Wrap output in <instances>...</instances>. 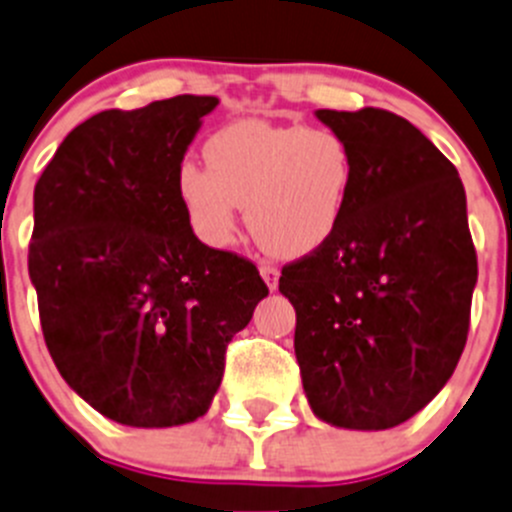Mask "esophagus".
Instances as JSON below:
<instances>
[{"label":"esophagus","instance_id":"obj_1","mask_svg":"<svg viewBox=\"0 0 512 512\" xmlns=\"http://www.w3.org/2000/svg\"><path fill=\"white\" fill-rule=\"evenodd\" d=\"M260 275L262 280H265V285L270 287V290H277V282H280V270L272 265H260Z\"/></svg>","mask_w":512,"mask_h":512}]
</instances>
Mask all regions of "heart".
Masks as SVG:
<instances>
[{
  "mask_svg": "<svg viewBox=\"0 0 512 512\" xmlns=\"http://www.w3.org/2000/svg\"><path fill=\"white\" fill-rule=\"evenodd\" d=\"M207 170L182 162L175 190L207 245H230L237 207L275 257H305L337 232L355 185V155L327 127L262 119L222 127L205 142Z\"/></svg>",
  "mask_w": 512,
  "mask_h": 512,
  "instance_id": "heart-1",
  "label": "heart"
}]
</instances>
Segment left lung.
<instances>
[{"mask_svg":"<svg viewBox=\"0 0 512 512\" xmlns=\"http://www.w3.org/2000/svg\"><path fill=\"white\" fill-rule=\"evenodd\" d=\"M355 155L335 235L282 270L312 413L335 428L388 430L453 375L470 325L478 257L465 187L448 157L385 109H317Z\"/></svg>","mask_w":512,"mask_h":512,"instance_id":"1","label":"left lung"}]
</instances>
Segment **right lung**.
Returning <instances> with one entry per match:
<instances>
[{"label": "right lung", "instance_id": "add662e5", "mask_svg": "<svg viewBox=\"0 0 512 512\" xmlns=\"http://www.w3.org/2000/svg\"><path fill=\"white\" fill-rule=\"evenodd\" d=\"M217 97L180 94L77 124L34 187L29 277L59 375L104 418L172 428L220 390L227 342L267 285L197 240L175 177Z\"/></svg>", "mask_w": 512, "mask_h": 512}]
</instances>
